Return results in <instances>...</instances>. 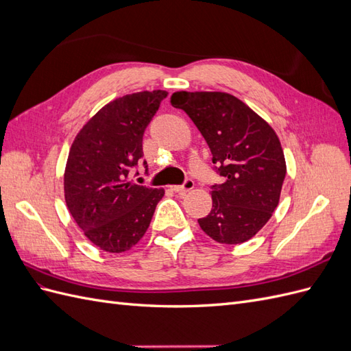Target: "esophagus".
<instances>
[{
    "mask_svg": "<svg viewBox=\"0 0 351 351\" xmlns=\"http://www.w3.org/2000/svg\"><path fill=\"white\" fill-rule=\"evenodd\" d=\"M195 187V182L192 178H186L183 184L180 186H173L171 189L174 190L176 193H184V192H189V190H192Z\"/></svg>",
    "mask_w": 351,
    "mask_h": 351,
    "instance_id": "esophagus-1",
    "label": "esophagus"
}]
</instances>
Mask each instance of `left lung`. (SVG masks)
Here are the masks:
<instances>
[{
  "label": "left lung",
  "instance_id": "8db88e82",
  "mask_svg": "<svg viewBox=\"0 0 351 351\" xmlns=\"http://www.w3.org/2000/svg\"><path fill=\"white\" fill-rule=\"evenodd\" d=\"M171 105L192 119L222 177L210 187L212 209L197 219L200 228L222 244L247 241L278 206L287 173L278 136L230 93L176 92Z\"/></svg>",
  "mask_w": 351,
  "mask_h": 351
}]
</instances>
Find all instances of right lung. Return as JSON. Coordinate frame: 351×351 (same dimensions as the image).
<instances>
[{
    "label": "right lung",
    "mask_w": 351,
    "mask_h": 351,
    "mask_svg": "<svg viewBox=\"0 0 351 351\" xmlns=\"http://www.w3.org/2000/svg\"><path fill=\"white\" fill-rule=\"evenodd\" d=\"M167 95L145 90L114 99L83 125L71 145L66 204L84 236L101 250L121 253L133 247L164 196V189L136 184L130 176L143 158L146 127Z\"/></svg>",
    "instance_id": "right-lung-1"
}]
</instances>
